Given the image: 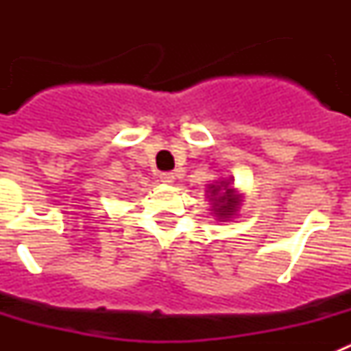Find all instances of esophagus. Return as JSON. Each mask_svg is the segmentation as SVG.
<instances>
[{
  "label": "esophagus",
  "mask_w": 351,
  "mask_h": 351,
  "mask_svg": "<svg viewBox=\"0 0 351 351\" xmlns=\"http://www.w3.org/2000/svg\"><path fill=\"white\" fill-rule=\"evenodd\" d=\"M173 179H176V176H173L172 172H161L160 173V181L165 182V184H172Z\"/></svg>",
  "instance_id": "1"
}]
</instances>
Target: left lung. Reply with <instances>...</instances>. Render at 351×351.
<instances>
[{"mask_svg":"<svg viewBox=\"0 0 351 351\" xmlns=\"http://www.w3.org/2000/svg\"><path fill=\"white\" fill-rule=\"evenodd\" d=\"M210 197L214 200V206H218L216 213H219V216H228V214H234L237 210L239 206V197L234 195V188H230V182L223 181L219 186H210Z\"/></svg>","mask_w":351,"mask_h":351,"instance_id":"left-lung-1","label":"left lung"}]
</instances>
